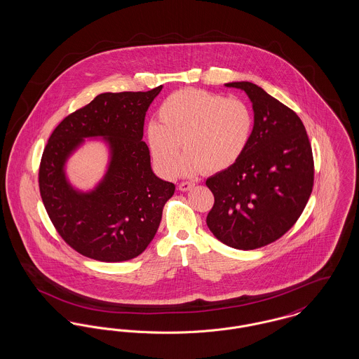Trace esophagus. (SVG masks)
<instances>
[{
	"instance_id": "obj_1",
	"label": "esophagus",
	"mask_w": 359,
	"mask_h": 359,
	"mask_svg": "<svg viewBox=\"0 0 359 359\" xmlns=\"http://www.w3.org/2000/svg\"><path fill=\"white\" fill-rule=\"evenodd\" d=\"M194 186H195V184H194L192 182H183V183H180V184H179V189L184 192V191L191 189V188L194 187Z\"/></svg>"
}]
</instances>
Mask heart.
I'll return each instance as SVG.
<instances>
[{
	"instance_id": "heart-1",
	"label": "heart",
	"mask_w": 359,
	"mask_h": 359,
	"mask_svg": "<svg viewBox=\"0 0 359 359\" xmlns=\"http://www.w3.org/2000/svg\"><path fill=\"white\" fill-rule=\"evenodd\" d=\"M160 122L147 128V141L156 167L164 175L180 163L184 175L223 171L246 152L255 128L249 103L205 90L186 88L171 94L158 107Z\"/></svg>"
}]
</instances>
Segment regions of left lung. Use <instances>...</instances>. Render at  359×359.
<instances>
[{
    "label": "left lung",
    "instance_id": "obj_1",
    "mask_svg": "<svg viewBox=\"0 0 359 359\" xmlns=\"http://www.w3.org/2000/svg\"><path fill=\"white\" fill-rule=\"evenodd\" d=\"M253 103L255 128L238 161L205 180L214 194L207 226L224 245L253 250L283 237L313 187V157L299 116L261 87L231 82Z\"/></svg>",
    "mask_w": 359,
    "mask_h": 359
}]
</instances>
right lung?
<instances>
[{
	"instance_id": "1",
	"label": "right lung",
	"mask_w": 359,
	"mask_h": 359,
	"mask_svg": "<svg viewBox=\"0 0 359 359\" xmlns=\"http://www.w3.org/2000/svg\"><path fill=\"white\" fill-rule=\"evenodd\" d=\"M103 93L62 121L44 148L39 187L55 229L82 256L121 262L140 256L154 239L175 184L151 168L142 141L148 107L161 91ZM102 136L111 163L100 184L88 193L72 188L64 172L69 156L85 137Z\"/></svg>"
}]
</instances>
